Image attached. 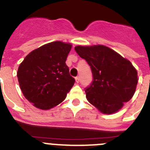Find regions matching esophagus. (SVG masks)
<instances>
[{
	"label": "esophagus",
	"instance_id": "obj_1",
	"mask_svg": "<svg viewBox=\"0 0 150 150\" xmlns=\"http://www.w3.org/2000/svg\"><path fill=\"white\" fill-rule=\"evenodd\" d=\"M75 80H76V83H79V76H76V77L75 78Z\"/></svg>",
	"mask_w": 150,
	"mask_h": 150
}]
</instances>
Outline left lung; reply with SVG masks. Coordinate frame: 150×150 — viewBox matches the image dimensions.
<instances>
[{
	"label": "left lung",
	"mask_w": 150,
	"mask_h": 150,
	"mask_svg": "<svg viewBox=\"0 0 150 150\" xmlns=\"http://www.w3.org/2000/svg\"><path fill=\"white\" fill-rule=\"evenodd\" d=\"M78 55L91 67L93 80L86 88L90 104L104 114L120 110L136 90L137 72L128 59L103 45L75 46Z\"/></svg>",
	"instance_id": "1"
}]
</instances>
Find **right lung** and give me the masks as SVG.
Wrapping results in <instances>:
<instances>
[{
  "instance_id": "right-lung-1",
  "label": "right lung",
  "mask_w": 150,
  "mask_h": 150,
  "mask_svg": "<svg viewBox=\"0 0 150 150\" xmlns=\"http://www.w3.org/2000/svg\"><path fill=\"white\" fill-rule=\"evenodd\" d=\"M71 43L55 41L30 52L17 72L24 96L35 107L50 110L62 103L74 86L65 62Z\"/></svg>"
}]
</instances>
